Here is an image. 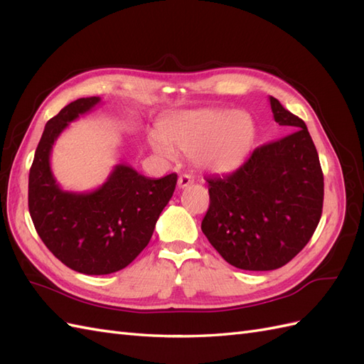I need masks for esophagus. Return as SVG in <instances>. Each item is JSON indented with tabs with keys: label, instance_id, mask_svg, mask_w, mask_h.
<instances>
[{
	"label": "esophagus",
	"instance_id": "esophagus-1",
	"mask_svg": "<svg viewBox=\"0 0 364 364\" xmlns=\"http://www.w3.org/2000/svg\"><path fill=\"white\" fill-rule=\"evenodd\" d=\"M193 182H194L193 176H190V174H181L179 179H178V186H179V188H185V186L191 185Z\"/></svg>",
	"mask_w": 364,
	"mask_h": 364
}]
</instances>
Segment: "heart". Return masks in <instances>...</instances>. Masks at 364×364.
Listing matches in <instances>:
<instances>
[{"mask_svg": "<svg viewBox=\"0 0 364 364\" xmlns=\"http://www.w3.org/2000/svg\"><path fill=\"white\" fill-rule=\"evenodd\" d=\"M158 135L149 147L164 161H173L176 151L193 155L194 162L209 173H230L250 155L257 139L253 118L243 111L197 109L162 119Z\"/></svg>", "mask_w": 364, "mask_h": 364, "instance_id": "obj_1", "label": "heart"}]
</instances>
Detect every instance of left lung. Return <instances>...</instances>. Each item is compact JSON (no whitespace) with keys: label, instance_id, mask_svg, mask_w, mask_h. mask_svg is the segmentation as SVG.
Masks as SVG:
<instances>
[{"label":"left lung","instance_id":"left-lung-1","mask_svg":"<svg viewBox=\"0 0 364 364\" xmlns=\"http://www.w3.org/2000/svg\"><path fill=\"white\" fill-rule=\"evenodd\" d=\"M289 135L253 150L226 176L209 178L202 230L230 266L264 272L285 266L313 237L322 215L323 173L304 121L269 97Z\"/></svg>","mask_w":364,"mask_h":364}]
</instances>
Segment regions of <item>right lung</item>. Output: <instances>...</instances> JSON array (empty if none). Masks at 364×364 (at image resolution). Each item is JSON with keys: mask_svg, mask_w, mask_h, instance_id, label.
<instances>
[{"mask_svg": "<svg viewBox=\"0 0 364 364\" xmlns=\"http://www.w3.org/2000/svg\"><path fill=\"white\" fill-rule=\"evenodd\" d=\"M100 102V97L79 98L48 121L28 174V211L36 232L54 257L85 274L127 267L149 245L178 182L176 173L151 179L117 164L92 191L60 188L50 162L54 142Z\"/></svg>", "mask_w": 364, "mask_h": 364, "instance_id": "obj_1", "label": "right lung"}]
</instances>
